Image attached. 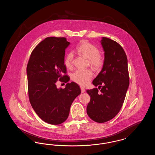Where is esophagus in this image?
<instances>
[{"label":"esophagus","mask_w":155,"mask_h":155,"mask_svg":"<svg viewBox=\"0 0 155 155\" xmlns=\"http://www.w3.org/2000/svg\"><path fill=\"white\" fill-rule=\"evenodd\" d=\"M81 92H82V93H84V92H85V88H84V87H81Z\"/></svg>","instance_id":"esophagus-1"}]
</instances>
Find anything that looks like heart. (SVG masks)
Wrapping results in <instances>:
<instances>
[{
    "mask_svg": "<svg viewBox=\"0 0 155 155\" xmlns=\"http://www.w3.org/2000/svg\"><path fill=\"white\" fill-rule=\"evenodd\" d=\"M77 52L80 54L88 59L89 64L95 69H99L103 66L104 58L99 53V49L95 45L87 41H82L76 48ZM74 54L71 52L67 53L64 59V64L68 69H71L73 67ZM93 72L90 69L77 70L71 75V78L75 83L85 86L93 77Z\"/></svg>",
    "mask_w": 155,
    "mask_h": 155,
    "instance_id": "obj_1",
    "label": "heart"
}]
</instances>
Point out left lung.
I'll list each match as a JSON object with an SVG mask.
<instances>
[{
    "instance_id": "1",
    "label": "left lung",
    "mask_w": 155,
    "mask_h": 155,
    "mask_svg": "<svg viewBox=\"0 0 155 155\" xmlns=\"http://www.w3.org/2000/svg\"><path fill=\"white\" fill-rule=\"evenodd\" d=\"M101 44L104 60L101 71L92 82L101 88L88 89L91 97L87 111L94 121L102 123L114 118L120 110L130 84L128 61L121 46L111 39L102 37Z\"/></svg>"
}]
</instances>
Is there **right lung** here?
Segmentation results:
<instances>
[{"mask_svg":"<svg viewBox=\"0 0 155 155\" xmlns=\"http://www.w3.org/2000/svg\"><path fill=\"white\" fill-rule=\"evenodd\" d=\"M70 44L64 37L45 38L32 51L27 67L31 104L38 116L50 124L66 120L71 104L81 92L74 82L67 83L65 88L56 87L58 82L67 83L70 80L64 64Z\"/></svg>","mask_w":155,"mask_h":155,"instance_id":"right-lung-1","label":"right lung"}]
</instances>
